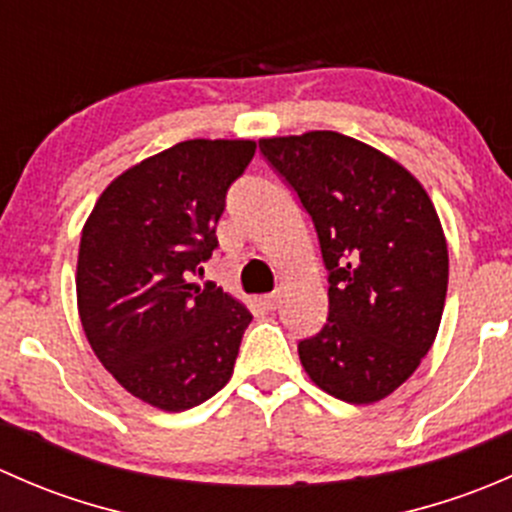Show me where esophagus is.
<instances>
[{
	"label": "esophagus",
	"instance_id": "esophagus-1",
	"mask_svg": "<svg viewBox=\"0 0 512 512\" xmlns=\"http://www.w3.org/2000/svg\"><path fill=\"white\" fill-rule=\"evenodd\" d=\"M262 304H265L267 309H277V304H280V289H275V292L265 294V297H262Z\"/></svg>",
	"mask_w": 512,
	"mask_h": 512
}]
</instances>
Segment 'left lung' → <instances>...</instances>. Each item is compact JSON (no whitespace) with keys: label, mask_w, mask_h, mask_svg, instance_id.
Segmentation results:
<instances>
[{"label":"left lung","mask_w":512,"mask_h":512,"mask_svg":"<svg viewBox=\"0 0 512 512\" xmlns=\"http://www.w3.org/2000/svg\"><path fill=\"white\" fill-rule=\"evenodd\" d=\"M260 153L312 218L329 317L297 344L309 379L349 404L399 389L436 339L448 247L421 183L376 148L334 131L262 138Z\"/></svg>","instance_id":"8db88e82"}]
</instances>
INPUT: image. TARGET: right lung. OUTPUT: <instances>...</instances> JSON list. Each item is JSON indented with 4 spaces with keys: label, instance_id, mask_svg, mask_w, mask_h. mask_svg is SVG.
Returning <instances> with one entry per match:
<instances>
[{
    "label": "right lung",
    "instance_id": "add662e5",
    "mask_svg": "<svg viewBox=\"0 0 512 512\" xmlns=\"http://www.w3.org/2000/svg\"><path fill=\"white\" fill-rule=\"evenodd\" d=\"M255 141L175 143L118 175L81 232L76 294L86 339L113 379L163 411L230 381L252 314L215 282L195 285Z\"/></svg>",
    "mask_w": 512,
    "mask_h": 512
}]
</instances>
